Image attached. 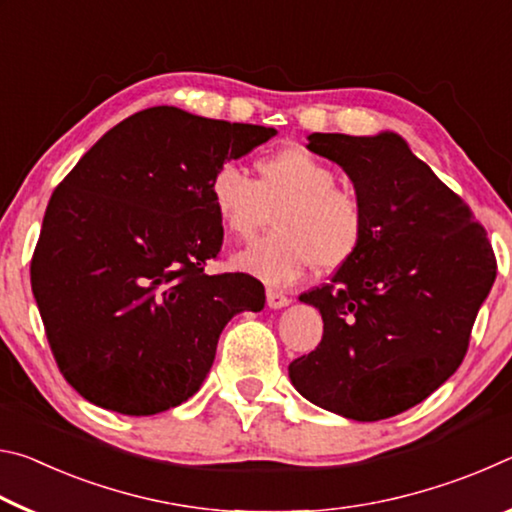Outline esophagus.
Returning <instances> with one entry per match:
<instances>
[{
    "label": "esophagus",
    "mask_w": 512,
    "mask_h": 512,
    "mask_svg": "<svg viewBox=\"0 0 512 512\" xmlns=\"http://www.w3.org/2000/svg\"><path fill=\"white\" fill-rule=\"evenodd\" d=\"M266 302H268V307H271V309H282V307H287L291 300H289V296H284L282 291L266 289Z\"/></svg>",
    "instance_id": "esophagus-1"
}]
</instances>
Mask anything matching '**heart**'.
<instances>
[{"mask_svg":"<svg viewBox=\"0 0 512 512\" xmlns=\"http://www.w3.org/2000/svg\"><path fill=\"white\" fill-rule=\"evenodd\" d=\"M257 178L225 162L212 173L210 203L228 235L250 239L275 210V232L235 257L239 271L268 284L296 282L316 264L336 271L359 255L368 212L352 187L336 185V171L302 146L255 162Z\"/></svg>","mask_w":512,"mask_h":512,"instance_id":"obj_1","label":"heart"}]
</instances>
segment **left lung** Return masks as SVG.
I'll list each match as a JSON object with an SVG mask.
<instances>
[{"label": "left lung", "mask_w": 512, "mask_h": 512, "mask_svg": "<svg viewBox=\"0 0 512 512\" xmlns=\"http://www.w3.org/2000/svg\"><path fill=\"white\" fill-rule=\"evenodd\" d=\"M307 146L348 173L368 232L332 282L300 296L323 316V339L289 363L291 384L343 418H393L463 363L495 250L470 205L400 135L314 133Z\"/></svg>", "instance_id": "obj_1"}]
</instances>
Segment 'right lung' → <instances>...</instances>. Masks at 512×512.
<instances>
[{
  "mask_svg": "<svg viewBox=\"0 0 512 512\" xmlns=\"http://www.w3.org/2000/svg\"><path fill=\"white\" fill-rule=\"evenodd\" d=\"M275 133L146 108L110 128L54 189L31 289L58 370L85 400L124 415L187 402L228 320L264 307L253 275L205 273L223 244L207 187L223 162Z\"/></svg>",
  "mask_w": 512,
  "mask_h": 512,
  "instance_id": "1",
  "label": "right lung"
}]
</instances>
